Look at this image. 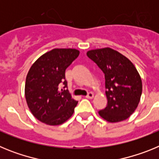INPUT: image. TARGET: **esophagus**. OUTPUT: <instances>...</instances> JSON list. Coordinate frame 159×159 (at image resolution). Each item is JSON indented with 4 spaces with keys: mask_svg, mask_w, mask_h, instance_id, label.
<instances>
[{
    "mask_svg": "<svg viewBox=\"0 0 159 159\" xmlns=\"http://www.w3.org/2000/svg\"><path fill=\"white\" fill-rule=\"evenodd\" d=\"M93 97H94V94L92 93V92H89V93L87 95L86 98H88V99H92Z\"/></svg>",
    "mask_w": 159,
    "mask_h": 159,
    "instance_id": "34e87169",
    "label": "esophagus"
}]
</instances>
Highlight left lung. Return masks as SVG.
I'll use <instances>...</instances> for the list:
<instances>
[{"label":"left lung","instance_id":"left-lung-1","mask_svg":"<svg viewBox=\"0 0 159 159\" xmlns=\"http://www.w3.org/2000/svg\"><path fill=\"white\" fill-rule=\"evenodd\" d=\"M87 56L104 73L107 104L99 115L110 123L128 119L137 108L143 91L136 67L129 59L110 48L90 50Z\"/></svg>","mask_w":159,"mask_h":159}]
</instances>
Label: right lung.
<instances>
[{
    "label": "right lung",
    "mask_w": 159,
    "mask_h": 159,
    "mask_svg": "<svg viewBox=\"0 0 159 159\" xmlns=\"http://www.w3.org/2000/svg\"><path fill=\"white\" fill-rule=\"evenodd\" d=\"M79 54L77 49L54 48L42 55L30 67L25 82V99L32 115L42 123L60 125L74 113L78 102L65 89V71ZM61 83L65 87L60 91Z\"/></svg>",
    "instance_id": "right-lung-1"
}]
</instances>
